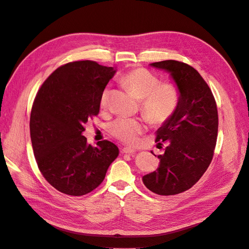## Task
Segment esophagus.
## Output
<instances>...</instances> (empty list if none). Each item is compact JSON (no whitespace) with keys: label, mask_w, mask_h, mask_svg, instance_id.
I'll list each match as a JSON object with an SVG mask.
<instances>
[{"label":"esophagus","mask_w":249,"mask_h":249,"mask_svg":"<svg viewBox=\"0 0 249 249\" xmlns=\"http://www.w3.org/2000/svg\"><path fill=\"white\" fill-rule=\"evenodd\" d=\"M136 150L134 148H131V147H124L122 148V152L123 153H126V154H133Z\"/></svg>","instance_id":"esophagus-1"}]
</instances>
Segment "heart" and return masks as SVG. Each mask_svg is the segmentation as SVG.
Masks as SVG:
<instances>
[{
	"label": "heart",
	"instance_id": "b5f03b06",
	"mask_svg": "<svg viewBox=\"0 0 249 249\" xmlns=\"http://www.w3.org/2000/svg\"><path fill=\"white\" fill-rule=\"evenodd\" d=\"M120 82L141 100V112L150 123L162 125L176 113L180 98L179 88L176 83H160L158 75L145 69L127 71L120 77ZM110 93L109 86L103 89L100 98L102 107L107 106ZM110 131L119 140L135 144L140 135L145 131V124L140 119L118 118L110 125Z\"/></svg>",
	"mask_w": 249,
	"mask_h": 249
}]
</instances>
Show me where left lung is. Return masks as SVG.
Wrapping results in <instances>:
<instances>
[{
    "label": "left lung",
    "instance_id": "8db88e82",
    "mask_svg": "<svg viewBox=\"0 0 249 249\" xmlns=\"http://www.w3.org/2000/svg\"><path fill=\"white\" fill-rule=\"evenodd\" d=\"M171 73L180 98L174 116L156 131L155 141H167L160 166L142 178L158 195L172 196L191 189L210 165L218 134V111L212 90L191 65L177 60L150 63ZM151 153H153L151 151Z\"/></svg>",
    "mask_w": 249,
    "mask_h": 249
}]
</instances>
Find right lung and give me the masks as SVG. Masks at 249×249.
<instances>
[{
  "label": "right lung",
  "mask_w": 249,
  "mask_h": 249,
  "mask_svg": "<svg viewBox=\"0 0 249 249\" xmlns=\"http://www.w3.org/2000/svg\"><path fill=\"white\" fill-rule=\"evenodd\" d=\"M113 68L93 60L63 64L42 84L30 115V136L39 171L57 191L83 196L101 185L119 154L113 142L88 144L84 125L100 111Z\"/></svg>",
  "instance_id": "right-lung-1"
}]
</instances>
